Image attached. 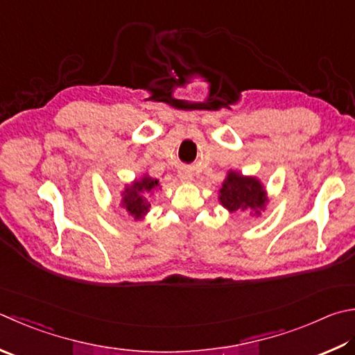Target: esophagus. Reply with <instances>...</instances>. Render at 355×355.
Masks as SVG:
<instances>
[{"instance_id":"34e87169","label":"esophagus","mask_w":355,"mask_h":355,"mask_svg":"<svg viewBox=\"0 0 355 355\" xmlns=\"http://www.w3.org/2000/svg\"><path fill=\"white\" fill-rule=\"evenodd\" d=\"M179 179L182 180V182H191V179H193L191 171L190 170H180L179 171Z\"/></svg>"}]
</instances>
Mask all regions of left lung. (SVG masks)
<instances>
[{"mask_svg":"<svg viewBox=\"0 0 355 355\" xmlns=\"http://www.w3.org/2000/svg\"><path fill=\"white\" fill-rule=\"evenodd\" d=\"M219 202L230 213L249 210L250 215H261L266 209L267 196L263 184L257 178L229 171L223 189L219 190Z\"/></svg>","mask_w":355,"mask_h":355,"instance_id":"1","label":"left lung"}]
</instances>
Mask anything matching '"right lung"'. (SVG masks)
I'll list each match as a JSON object with an SVG mask.
<instances>
[{
    "label": "right lung",
    "mask_w": 355,
    "mask_h": 355,
    "mask_svg": "<svg viewBox=\"0 0 355 355\" xmlns=\"http://www.w3.org/2000/svg\"><path fill=\"white\" fill-rule=\"evenodd\" d=\"M159 180L153 179L148 175H145L144 178L136 179L135 182L126 185L125 190L122 193V207L126 209V211L135 219H142L146 213L150 210V204H148V195H151L153 191L159 189Z\"/></svg>",
    "instance_id": "right-lung-1"
}]
</instances>
